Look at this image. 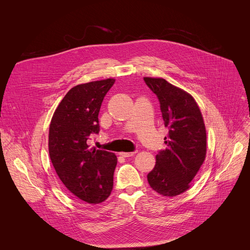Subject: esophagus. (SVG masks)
<instances>
[{
	"label": "esophagus",
	"mask_w": 250,
	"mask_h": 250,
	"mask_svg": "<svg viewBox=\"0 0 250 250\" xmlns=\"http://www.w3.org/2000/svg\"><path fill=\"white\" fill-rule=\"evenodd\" d=\"M135 153H136V151H133V152H120V155H122L123 157H130V156H133Z\"/></svg>",
	"instance_id": "esophagus-1"
}]
</instances>
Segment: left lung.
I'll list each match as a JSON object with an SVG mask.
<instances>
[{"instance_id": "left-lung-1", "label": "left lung", "mask_w": 250, "mask_h": 250, "mask_svg": "<svg viewBox=\"0 0 250 250\" xmlns=\"http://www.w3.org/2000/svg\"><path fill=\"white\" fill-rule=\"evenodd\" d=\"M157 96L164 125L166 149L156 155V163L147 175L150 187L165 197L187 191L207 153V132L195 99L186 91L162 78H144Z\"/></svg>"}]
</instances>
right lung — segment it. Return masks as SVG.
Here are the masks:
<instances>
[{"label": "right lung", "instance_id": "add662e5", "mask_svg": "<svg viewBox=\"0 0 250 250\" xmlns=\"http://www.w3.org/2000/svg\"><path fill=\"white\" fill-rule=\"evenodd\" d=\"M115 81L109 78L70 89L49 126V156L59 179L70 193L92 205L108 199L114 185L116 154L90 147L88 139L99 133L101 104Z\"/></svg>", "mask_w": 250, "mask_h": 250}]
</instances>
